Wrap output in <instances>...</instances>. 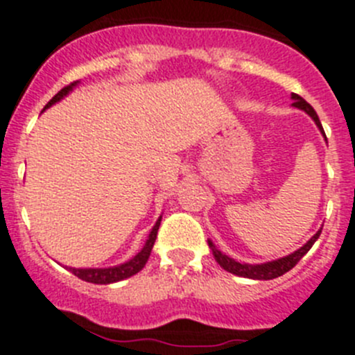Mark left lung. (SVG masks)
Returning <instances> with one entry per match:
<instances>
[{
    "mask_svg": "<svg viewBox=\"0 0 355 355\" xmlns=\"http://www.w3.org/2000/svg\"><path fill=\"white\" fill-rule=\"evenodd\" d=\"M292 98H293V106L299 107V110H302V111H306V113H308L309 116L315 120V123L318 125V129L324 132L317 113H315V110L309 106L308 102H306L302 97H299L297 94H293ZM320 233H322V230H318V232L315 233V235H313V237L309 239V241L306 242L301 249H297L295 253L288 254V257H285V258H279V260H274V261H269V263H261V265L241 263V261H235V260H232L230 257H226V254H223L219 249L214 248V244L210 241H209V245L212 248L214 258H216L217 263L221 265L225 270H228V272L237 274V276H242V277H249V279H274V277L283 276V274L288 272L290 269H293V267L297 265V261L301 260V258L308 253L309 249H311V245L315 244V241L320 237Z\"/></svg>",
    "mask_w": 355,
    "mask_h": 355,
    "instance_id": "1",
    "label": "left lung"
}]
</instances>
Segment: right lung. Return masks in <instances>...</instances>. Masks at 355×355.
I'll list each match as a JSON object with an SVG mask.
<instances>
[{"mask_svg":"<svg viewBox=\"0 0 355 355\" xmlns=\"http://www.w3.org/2000/svg\"><path fill=\"white\" fill-rule=\"evenodd\" d=\"M76 85H78V83L74 81V83H70V85H67L65 88H62L58 94L54 95V97L47 102L46 107L53 106L54 102H58L60 98L65 97V95L72 90V86ZM159 225H161V219H157L155 226L152 228V232H150L148 235V241H146V244L143 245L141 251H139L132 260L127 261V263L118 265V267H110V269H70V272L74 274V276H78L79 279L88 281V283H95V285H110V283H116V281L127 279V277L138 274L139 270L145 267L146 261H148L150 253H152V248H154L155 244V239H157Z\"/></svg>","mask_w":355,"mask_h":355,"instance_id":"right-lung-1","label":"right lung"}]
</instances>
